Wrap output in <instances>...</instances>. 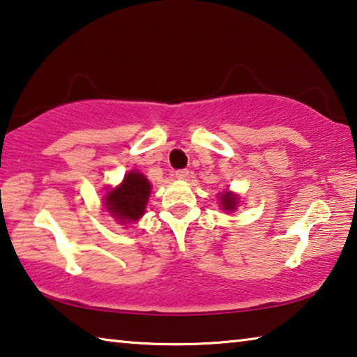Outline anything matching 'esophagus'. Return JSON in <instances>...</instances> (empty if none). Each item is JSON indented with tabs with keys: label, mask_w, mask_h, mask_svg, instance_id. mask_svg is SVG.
Here are the masks:
<instances>
[{
	"label": "esophagus",
	"mask_w": 357,
	"mask_h": 357,
	"mask_svg": "<svg viewBox=\"0 0 357 357\" xmlns=\"http://www.w3.org/2000/svg\"><path fill=\"white\" fill-rule=\"evenodd\" d=\"M174 178L179 181H185L187 178H189V170H178L176 173H174Z\"/></svg>",
	"instance_id": "34e87169"
}]
</instances>
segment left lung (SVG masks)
Returning <instances> with one entry per match:
<instances>
[{"instance_id":"obj_1","label":"left lung","mask_w":357,"mask_h":357,"mask_svg":"<svg viewBox=\"0 0 357 357\" xmlns=\"http://www.w3.org/2000/svg\"><path fill=\"white\" fill-rule=\"evenodd\" d=\"M219 197H220L222 209L228 211V213H231V211L236 209V206H238V202H239V197L236 195V193L225 190V192H220V193H219Z\"/></svg>"}]
</instances>
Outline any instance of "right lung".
I'll list each match as a JSON object with an SVG mask.
<instances>
[{
	"label": "right lung",
	"mask_w": 357,
	"mask_h": 357,
	"mask_svg": "<svg viewBox=\"0 0 357 357\" xmlns=\"http://www.w3.org/2000/svg\"><path fill=\"white\" fill-rule=\"evenodd\" d=\"M151 184L140 172H129L123 183L104 195V206L119 223L137 222L144 214L149 200Z\"/></svg>",
	"instance_id": "right-lung-1"
}]
</instances>
